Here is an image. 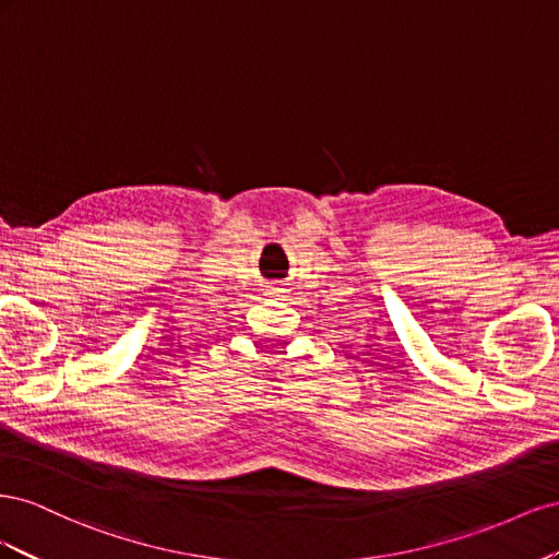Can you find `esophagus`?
Here are the masks:
<instances>
[{
  "mask_svg": "<svg viewBox=\"0 0 559 559\" xmlns=\"http://www.w3.org/2000/svg\"><path fill=\"white\" fill-rule=\"evenodd\" d=\"M280 294H282L280 286H270V289H267V296H280Z\"/></svg>",
  "mask_w": 559,
  "mask_h": 559,
  "instance_id": "esophagus-1",
  "label": "esophagus"
}]
</instances>
